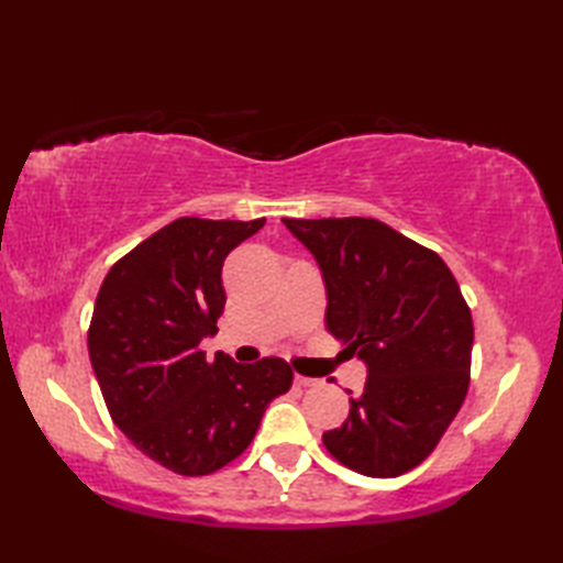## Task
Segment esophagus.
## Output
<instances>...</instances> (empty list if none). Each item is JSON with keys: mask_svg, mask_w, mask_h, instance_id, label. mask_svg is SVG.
<instances>
[{"mask_svg": "<svg viewBox=\"0 0 563 563\" xmlns=\"http://www.w3.org/2000/svg\"><path fill=\"white\" fill-rule=\"evenodd\" d=\"M295 382H297V387H317L319 385V379L305 377V375H295Z\"/></svg>", "mask_w": 563, "mask_h": 563, "instance_id": "34e87169", "label": "esophagus"}]
</instances>
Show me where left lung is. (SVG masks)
Instances as JSON below:
<instances>
[{
  "label": "left lung",
  "instance_id": "8db88e82",
  "mask_svg": "<svg viewBox=\"0 0 563 563\" xmlns=\"http://www.w3.org/2000/svg\"><path fill=\"white\" fill-rule=\"evenodd\" d=\"M283 222L319 263L329 333L367 365L363 394L324 448L375 479L413 470L470 389L474 327L457 280L435 251L379 220Z\"/></svg>",
  "mask_w": 563,
  "mask_h": 563
}]
</instances>
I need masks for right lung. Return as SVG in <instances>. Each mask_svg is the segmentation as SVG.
Returning <instances> with one entry per match:
<instances>
[{
  "label": "right lung",
  "instance_id": "right-lung-1",
  "mask_svg": "<svg viewBox=\"0 0 563 563\" xmlns=\"http://www.w3.org/2000/svg\"><path fill=\"white\" fill-rule=\"evenodd\" d=\"M266 220L178 218L113 263L89 324V357L113 423L181 476L222 470L292 387L283 357L242 365L200 341L224 309L222 263Z\"/></svg>",
  "mask_w": 563,
  "mask_h": 563
}]
</instances>
